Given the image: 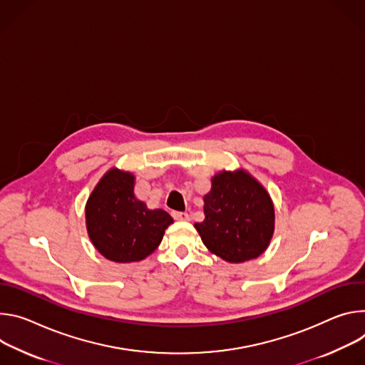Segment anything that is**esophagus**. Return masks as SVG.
I'll return each instance as SVG.
<instances>
[{
	"mask_svg": "<svg viewBox=\"0 0 365 365\" xmlns=\"http://www.w3.org/2000/svg\"><path fill=\"white\" fill-rule=\"evenodd\" d=\"M173 217L175 220H180V222H188L190 220L188 213H182V212H173Z\"/></svg>",
	"mask_w": 365,
	"mask_h": 365,
	"instance_id": "esophagus-1",
	"label": "esophagus"
}]
</instances>
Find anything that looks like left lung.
<instances>
[{
	"mask_svg": "<svg viewBox=\"0 0 365 365\" xmlns=\"http://www.w3.org/2000/svg\"><path fill=\"white\" fill-rule=\"evenodd\" d=\"M205 216L195 223L206 248L240 264L258 258L274 233V205L267 190L245 170L222 171L205 195Z\"/></svg>",
	"mask_w": 365,
	"mask_h": 365,
	"instance_id": "obj_1",
	"label": "left lung"
}]
</instances>
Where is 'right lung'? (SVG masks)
Segmentation results:
<instances>
[{
  "mask_svg": "<svg viewBox=\"0 0 365 365\" xmlns=\"http://www.w3.org/2000/svg\"><path fill=\"white\" fill-rule=\"evenodd\" d=\"M135 175L111 168L93 190L86 206L88 236L96 250L114 262H136L160 244L174 222L165 210H150L135 192Z\"/></svg>",
  "mask_w": 365,
  "mask_h": 365,
  "instance_id": "obj_1",
  "label": "right lung"
}]
</instances>
